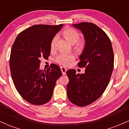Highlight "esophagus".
<instances>
[{
  "instance_id": "1",
  "label": "esophagus",
  "mask_w": 129,
  "mask_h": 129,
  "mask_svg": "<svg viewBox=\"0 0 129 129\" xmlns=\"http://www.w3.org/2000/svg\"><path fill=\"white\" fill-rule=\"evenodd\" d=\"M60 70H61L62 73L63 75H65V74H66L67 69H66V68H64V67H60Z\"/></svg>"
}]
</instances>
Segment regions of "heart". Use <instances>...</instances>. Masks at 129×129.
Masks as SVG:
<instances>
[{"label":"heart","mask_w":129,"mask_h":129,"mask_svg":"<svg viewBox=\"0 0 129 129\" xmlns=\"http://www.w3.org/2000/svg\"><path fill=\"white\" fill-rule=\"evenodd\" d=\"M62 34L65 38L71 44H74V48L76 51L79 53L83 52L85 47V41L83 40H80V34L78 31L71 27H68L62 31ZM58 37L56 35L53 37L50 42L51 50H55L56 47V43L58 41ZM75 59V56L73 54L60 53L55 59V61L58 64L63 66H68Z\"/></svg>","instance_id":"1"}]
</instances>
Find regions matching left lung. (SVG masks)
I'll list each match as a JSON object with an SVG mask.
<instances>
[{"mask_svg":"<svg viewBox=\"0 0 129 129\" xmlns=\"http://www.w3.org/2000/svg\"><path fill=\"white\" fill-rule=\"evenodd\" d=\"M73 25L84 35L85 47L78 66L86 69L84 74H76L73 69L67 71V92L71 103L86 106L97 100L109 84L114 69V52L109 38L96 24L82 22Z\"/></svg>","mask_w":129,"mask_h":129,"instance_id":"1","label":"left lung"}]
</instances>
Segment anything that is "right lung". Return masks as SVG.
I'll return each instance as SVG.
<instances>
[{
  "mask_svg": "<svg viewBox=\"0 0 129 129\" xmlns=\"http://www.w3.org/2000/svg\"><path fill=\"white\" fill-rule=\"evenodd\" d=\"M63 24H37L23 30L15 38L11 52V74L17 91L29 103L43 105L50 100L56 82L61 76L60 67L51 64L40 69V58H48L50 42Z\"/></svg>",
  "mask_w": 129,
  "mask_h": 129,
  "instance_id": "1",
  "label": "right lung"
}]
</instances>
